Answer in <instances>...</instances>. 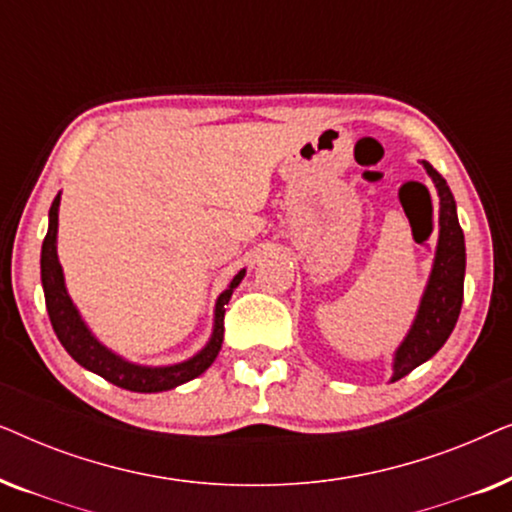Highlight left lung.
<instances>
[{
    "mask_svg": "<svg viewBox=\"0 0 512 512\" xmlns=\"http://www.w3.org/2000/svg\"><path fill=\"white\" fill-rule=\"evenodd\" d=\"M424 167L440 195V237L431 279L424 291L422 305H419L417 319L396 352L394 377H391L394 382L412 373L419 363L429 361L445 345L457 324L461 300H464L466 247L464 230L457 219V205H454L447 181L433 170V165L424 163Z\"/></svg>",
    "mask_w": 512,
    "mask_h": 512,
    "instance_id": "obj_1",
    "label": "left lung"
}]
</instances>
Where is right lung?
<instances>
[{"instance_id": "add662e5", "label": "right lung", "mask_w": 512, "mask_h": 512, "mask_svg": "<svg viewBox=\"0 0 512 512\" xmlns=\"http://www.w3.org/2000/svg\"><path fill=\"white\" fill-rule=\"evenodd\" d=\"M58 207H60V195L53 200L51 212H48V233L41 244V284H44V296H46V310L51 317V326L62 347L67 349L69 356L76 363H81L83 368L93 370L104 380L116 384V387L128 389V391H142V394H153V391H167L179 387L193 377L205 373L212 366L216 354L221 352L223 345V317H226V305L233 289L242 282L244 270L237 272L233 282L226 291L221 293L216 300V317H214V333L209 345L202 349L200 354H195L193 359L177 366H165V368H144L135 366V363L123 361L121 356L109 352L107 347H102L90 331L83 324L79 312L72 305V300L67 296L65 279H62V268L58 263V251H55V237H58Z\"/></svg>"}]
</instances>
